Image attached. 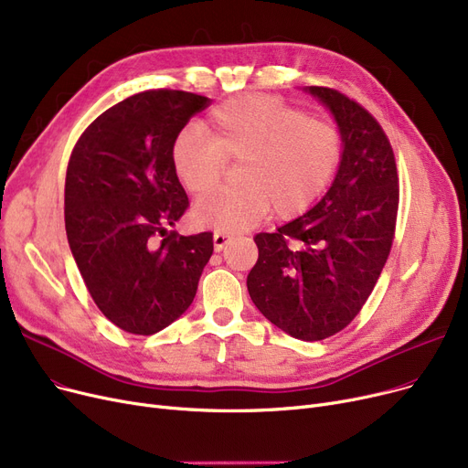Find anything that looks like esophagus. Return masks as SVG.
I'll list each match as a JSON object with an SVG mask.
<instances>
[{"mask_svg":"<svg viewBox=\"0 0 468 468\" xmlns=\"http://www.w3.org/2000/svg\"><path fill=\"white\" fill-rule=\"evenodd\" d=\"M229 240H231V235L226 233V231H216L214 233V247H216V250H221L223 247L228 245Z\"/></svg>","mask_w":468,"mask_h":468,"instance_id":"esophagus-1","label":"esophagus"}]
</instances>
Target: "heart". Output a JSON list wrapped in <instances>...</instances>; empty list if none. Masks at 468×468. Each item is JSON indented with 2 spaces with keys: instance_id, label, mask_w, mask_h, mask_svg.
Returning <instances> with one entry per match:
<instances>
[{
  "instance_id": "heart-1",
  "label": "heart",
  "mask_w": 468,
  "mask_h": 468,
  "mask_svg": "<svg viewBox=\"0 0 468 468\" xmlns=\"http://www.w3.org/2000/svg\"><path fill=\"white\" fill-rule=\"evenodd\" d=\"M342 158V133L331 120L306 114L275 95L242 93L223 101L200 128L172 141V168L189 193L214 189L228 162H240L239 186L198 198L200 226L235 233L275 212H306L333 181Z\"/></svg>"
}]
</instances>
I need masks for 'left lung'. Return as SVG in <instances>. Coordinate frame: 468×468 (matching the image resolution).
Here are the masks:
<instances>
[{
    "instance_id": "8db88e82",
    "label": "left lung",
    "mask_w": 468,
    "mask_h": 468,
    "mask_svg": "<svg viewBox=\"0 0 468 468\" xmlns=\"http://www.w3.org/2000/svg\"><path fill=\"white\" fill-rule=\"evenodd\" d=\"M342 133V160L327 191L275 233H258V261L247 287L256 308L284 333L323 340L361 312L388 260L399 177L388 135L357 101L312 86Z\"/></svg>"
}]
</instances>
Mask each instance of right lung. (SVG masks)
<instances>
[{
  "label": "right lung",
  "instance_id": "right-lung-1",
  "mask_svg": "<svg viewBox=\"0 0 468 468\" xmlns=\"http://www.w3.org/2000/svg\"><path fill=\"white\" fill-rule=\"evenodd\" d=\"M208 105L181 90L141 91L99 114L72 149L69 245L97 308L126 333L154 335L184 314L212 256V231H166L189 208L172 141Z\"/></svg>",
  "mask_w": 468,
  "mask_h": 468
}]
</instances>
